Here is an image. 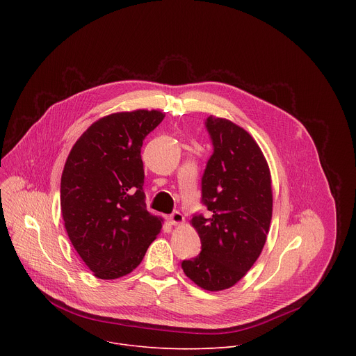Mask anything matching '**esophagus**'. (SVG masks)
I'll use <instances>...</instances> for the list:
<instances>
[{"instance_id": "obj_1", "label": "esophagus", "mask_w": 356, "mask_h": 356, "mask_svg": "<svg viewBox=\"0 0 356 356\" xmlns=\"http://www.w3.org/2000/svg\"><path fill=\"white\" fill-rule=\"evenodd\" d=\"M169 222H170V225H180V224H183L184 222V217H183V214L181 213H179V211H175V213H172L170 216H169Z\"/></svg>"}]
</instances>
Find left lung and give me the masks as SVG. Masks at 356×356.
I'll return each mask as SVG.
<instances>
[{"mask_svg": "<svg viewBox=\"0 0 356 356\" xmlns=\"http://www.w3.org/2000/svg\"><path fill=\"white\" fill-rule=\"evenodd\" d=\"M206 127L214 154L201 179V201L211 216L191 218L201 252L183 261L181 269L198 287L220 291L236 284L259 258L270 227L273 194L268 162L249 132L214 115Z\"/></svg>", "mask_w": 356, "mask_h": 356, "instance_id": "1", "label": "left lung"}]
</instances>
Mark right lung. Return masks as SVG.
<instances>
[{
	"mask_svg": "<svg viewBox=\"0 0 356 356\" xmlns=\"http://www.w3.org/2000/svg\"><path fill=\"white\" fill-rule=\"evenodd\" d=\"M165 118L158 110L99 118L73 145L60 181L69 239L98 279H118L143 259L163 220L146 210L145 136Z\"/></svg>",
	"mask_w": 356,
	"mask_h": 356,
	"instance_id": "add662e5",
	"label": "right lung"
}]
</instances>
